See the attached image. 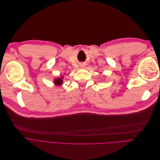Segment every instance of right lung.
Instances as JSON below:
<instances>
[{
    "mask_svg": "<svg viewBox=\"0 0 160 160\" xmlns=\"http://www.w3.org/2000/svg\"><path fill=\"white\" fill-rule=\"evenodd\" d=\"M62 79L61 78H59L58 79H55V81H54V83L55 84H57V85H60V84H62Z\"/></svg>",
    "mask_w": 160,
    "mask_h": 160,
    "instance_id": "right-lung-1",
    "label": "right lung"
}]
</instances>
